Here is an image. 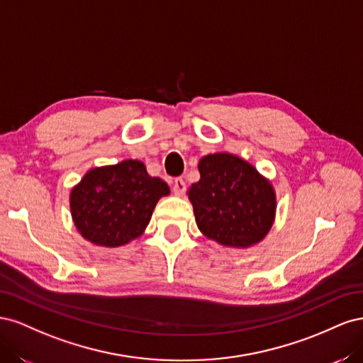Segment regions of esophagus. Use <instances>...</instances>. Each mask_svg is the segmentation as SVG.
Wrapping results in <instances>:
<instances>
[{
  "instance_id": "34e87169",
  "label": "esophagus",
  "mask_w": 363,
  "mask_h": 363,
  "mask_svg": "<svg viewBox=\"0 0 363 363\" xmlns=\"http://www.w3.org/2000/svg\"><path fill=\"white\" fill-rule=\"evenodd\" d=\"M172 191H174V194L175 195H183L184 194V191H186V183H184V180L183 179H175L174 180V183H172Z\"/></svg>"
}]
</instances>
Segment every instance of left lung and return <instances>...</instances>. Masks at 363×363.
<instances>
[{"label": "left lung", "mask_w": 363, "mask_h": 363, "mask_svg": "<svg viewBox=\"0 0 363 363\" xmlns=\"http://www.w3.org/2000/svg\"><path fill=\"white\" fill-rule=\"evenodd\" d=\"M200 180L188 196L200 232L218 244L248 248L268 235L276 218V192L247 160L228 152L201 157Z\"/></svg>", "instance_id": "left-lung-1"}]
</instances>
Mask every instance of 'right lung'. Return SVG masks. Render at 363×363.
<instances>
[{"label":"right lung","instance_id":"1","mask_svg":"<svg viewBox=\"0 0 363 363\" xmlns=\"http://www.w3.org/2000/svg\"><path fill=\"white\" fill-rule=\"evenodd\" d=\"M168 184L139 160L87 171L69 195L72 221L89 242L115 248L139 238Z\"/></svg>","mask_w":363,"mask_h":363}]
</instances>
